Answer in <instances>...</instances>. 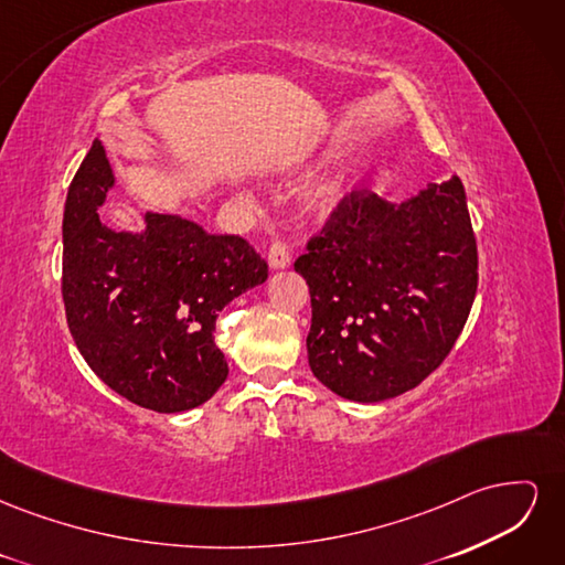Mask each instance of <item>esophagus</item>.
Instances as JSON below:
<instances>
[{"label":"esophagus","mask_w":565,"mask_h":565,"mask_svg":"<svg viewBox=\"0 0 565 565\" xmlns=\"http://www.w3.org/2000/svg\"><path fill=\"white\" fill-rule=\"evenodd\" d=\"M268 264H270L273 270H282V268L289 266V249H287L285 243L276 241V243L270 245V249H268Z\"/></svg>","instance_id":"34e87169"}]
</instances>
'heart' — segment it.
Returning <instances> with one entry per match:
<instances>
[{"mask_svg":"<svg viewBox=\"0 0 565 565\" xmlns=\"http://www.w3.org/2000/svg\"><path fill=\"white\" fill-rule=\"evenodd\" d=\"M347 188H349V172L344 167L318 174L316 179H311L303 185L301 191L303 210L313 216L330 214L339 204V200L344 198Z\"/></svg>","mask_w":565,"mask_h":565,"instance_id":"obj_1","label":"heart"}]
</instances>
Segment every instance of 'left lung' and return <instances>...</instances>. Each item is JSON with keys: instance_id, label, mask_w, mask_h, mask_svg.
Returning <instances> with one entry per match:
<instances>
[{"instance_id": "obj_1", "label": "left lung", "mask_w": 565, "mask_h": 565, "mask_svg": "<svg viewBox=\"0 0 565 565\" xmlns=\"http://www.w3.org/2000/svg\"><path fill=\"white\" fill-rule=\"evenodd\" d=\"M295 270L311 292L316 380L355 403L396 398L446 361L471 311L478 254L465 185L452 177L405 202L355 191Z\"/></svg>"}]
</instances>
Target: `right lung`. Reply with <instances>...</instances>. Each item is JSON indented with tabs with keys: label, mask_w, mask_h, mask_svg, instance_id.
I'll use <instances>...</instances> for the list:
<instances>
[{
	"label": "right lung",
	"mask_w": 565,
	"mask_h": 565,
	"mask_svg": "<svg viewBox=\"0 0 565 565\" xmlns=\"http://www.w3.org/2000/svg\"><path fill=\"white\" fill-rule=\"evenodd\" d=\"M115 174L94 139L63 210V303L87 365L119 396L156 413L207 403L228 377L214 344L218 311L268 278L237 235H212L179 214L141 212V231L98 216Z\"/></svg>",
	"instance_id": "add662e5"
}]
</instances>
